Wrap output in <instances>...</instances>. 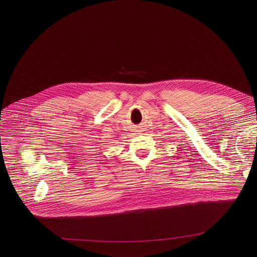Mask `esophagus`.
<instances>
[{
    "mask_svg": "<svg viewBox=\"0 0 257 257\" xmlns=\"http://www.w3.org/2000/svg\"><path fill=\"white\" fill-rule=\"evenodd\" d=\"M136 134H137V135H141V133L139 132V130H136Z\"/></svg>",
    "mask_w": 257,
    "mask_h": 257,
    "instance_id": "1",
    "label": "esophagus"
}]
</instances>
